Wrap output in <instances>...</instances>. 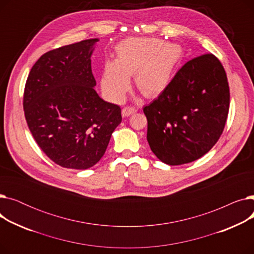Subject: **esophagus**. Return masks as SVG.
Returning <instances> with one entry per match:
<instances>
[{"label": "esophagus", "mask_w": 254, "mask_h": 254, "mask_svg": "<svg viewBox=\"0 0 254 254\" xmlns=\"http://www.w3.org/2000/svg\"><path fill=\"white\" fill-rule=\"evenodd\" d=\"M137 112V109L134 108V107H125V108L123 109L122 111V114L124 117H127V116H130L131 114H135Z\"/></svg>", "instance_id": "34e87169"}]
</instances>
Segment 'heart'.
<instances>
[{"instance_id":"1","label":"heart","mask_w":254,"mask_h":254,"mask_svg":"<svg viewBox=\"0 0 254 254\" xmlns=\"http://www.w3.org/2000/svg\"><path fill=\"white\" fill-rule=\"evenodd\" d=\"M181 58L177 45L164 44L154 38H130L117 47L116 61L106 62L102 87L114 102L123 101L135 75L137 88L145 97H156L168 87L173 71Z\"/></svg>"}]
</instances>
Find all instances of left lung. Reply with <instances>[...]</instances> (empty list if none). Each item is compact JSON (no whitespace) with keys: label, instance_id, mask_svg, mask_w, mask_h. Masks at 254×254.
Returning a JSON list of instances; mask_svg holds the SVG:
<instances>
[{"label":"left lung","instance_id":"1","mask_svg":"<svg viewBox=\"0 0 254 254\" xmlns=\"http://www.w3.org/2000/svg\"><path fill=\"white\" fill-rule=\"evenodd\" d=\"M229 108L230 87L220 61L212 53L189 61L143 108L152 152L170 166L202 157L220 138Z\"/></svg>","mask_w":254,"mask_h":254}]
</instances>
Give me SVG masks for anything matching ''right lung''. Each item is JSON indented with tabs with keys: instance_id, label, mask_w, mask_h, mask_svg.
Listing matches in <instances>:
<instances>
[{
	"instance_id": "add662e5",
	"label": "right lung",
	"mask_w": 254,
	"mask_h": 254,
	"mask_svg": "<svg viewBox=\"0 0 254 254\" xmlns=\"http://www.w3.org/2000/svg\"><path fill=\"white\" fill-rule=\"evenodd\" d=\"M98 41L83 40L44 53L26 79V124L39 147L63 168L95 166L122 123L120 107L105 102L93 88L90 57Z\"/></svg>"
}]
</instances>
